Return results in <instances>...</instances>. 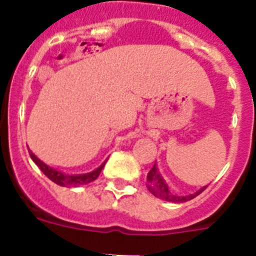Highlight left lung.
I'll return each instance as SVG.
<instances>
[{"instance_id":"8db88e82","label":"left lung","mask_w":256,"mask_h":256,"mask_svg":"<svg viewBox=\"0 0 256 256\" xmlns=\"http://www.w3.org/2000/svg\"><path fill=\"white\" fill-rule=\"evenodd\" d=\"M148 191H151V194L155 195L156 198H162V200H166V201H172V202H184V201H188L191 200V198H196L198 195H200L201 192L206 188V186L202 187V188L198 190L196 194H194V195H188V196L173 195V194L168 190V186L165 184L164 180H162V176L159 174L158 168H156L155 165H154L152 168H151V170L148 172Z\"/></svg>"}]
</instances>
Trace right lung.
<instances>
[{
    "instance_id": "right-lung-1",
    "label": "right lung",
    "mask_w": 256,
    "mask_h": 256,
    "mask_svg": "<svg viewBox=\"0 0 256 256\" xmlns=\"http://www.w3.org/2000/svg\"><path fill=\"white\" fill-rule=\"evenodd\" d=\"M29 155H30L32 160L38 165V168L42 170V173H44L47 178H50L52 182L58 183L60 186H80V184H87V183L92 182V180H94L98 176H100L101 170H102V168L105 166L106 162H104L101 166H98L96 170L91 172V173L79 174V176H69V174H64L61 173V172L56 170V169L50 168L48 165L44 164V162H40L32 151H29Z\"/></svg>"
}]
</instances>
